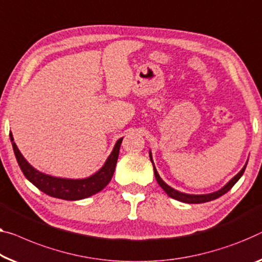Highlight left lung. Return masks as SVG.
<instances>
[{
	"instance_id": "obj_1",
	"label": "left lung",
	"mask_w": 262,
	"mask_h": 262,
	"mask_svg": "<svg viewBox=\"0 0 262 262\" xmlns=\"http://www.w3.org/2000/svg\"><path fill=\"white\" fill-rule=\"evenodd\" d=\"M149 158H150V161L153 163V160H151V153H149ZM246 166H247V163L244 166V168L241 169L239 173H237L235 177H234L231 181H229L227 185L225 187H222L220 190H217V192H214V193H210V194H204V195H193V194H185V193H181V192H178V190H175L174 188H171L169 187L167 183H165L162 181V179L159 177L158 171H156V168L154 167V163H153V167H154V174H155V179L158 183L160 185V187L165 190L167 193V195L170 198L175 199V200L178 201H181V202H186V204H204V202H208V201H212V200H215V199L220 198L221 195H224L228 192L229 189L232 188V187L235 185L237 182V180L243 177L244 171L246 169Z\"/></svg>"
}]
</instances>
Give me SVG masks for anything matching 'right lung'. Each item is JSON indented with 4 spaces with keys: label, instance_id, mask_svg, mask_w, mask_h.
Masks as SVG:
<instances>
[{
    "label": "right lung",
    "instance_id": "1",
    "mask_svg": "<svg viewBox=\"0 0 262 262\" xmlns=\"http://www.w3.org/2000/svg\"><path fill=\"white\" fill-rule=\"evenodd\" d=\"M10 141L13 143V149L16 160L18 162V166L21 170L25 174V177L36 186L38 189L46 193L47 195H50L53 198L62 199V200H81V199H85L92 195L99 193L106 187L109 181L112 180L113 174L115 171V166L118 162L120 146L122 142V139L118 140L114 149H113L112 154L109 155L106 163H104L102 168H101L97 173H95L92 177L80 179V180H73V179H61V178H54L50 175H47L41 173L31 167L27 160L23 158L21 151L14 142L13 134H9Z\"/></svg>",
    "mask_w": 262,
    "mask_h": 262
}]
</instances>
